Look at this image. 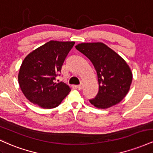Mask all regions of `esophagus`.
Here are the masks:
<instances>
[{
    "instance_id": "34e87169",
    "label": "esophagus",
    "mask_w": 153,
    "mask_h": 153,
    "mask_svg": "<svg viewBox=\"0 0 153 153\" xmlns=\"http://www.w3.org/2000/svg\"><path fill=\"white\" fill-rule=\"evenodd\" d=\"M76 88L78 89V90H81V89H82V84H80V85H77Z\"/></svg>"
}]
</instances>
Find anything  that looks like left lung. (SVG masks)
Listing matches in <instances>:
<instances>
[{"label": "left lung", "instance_id": "8db88e82", "mask_svg": "<svg viewBox=\"0 0 153 153\" xmlns=\"http://www.w3.org/2000/svg\"><path fill=\"white\" fill-rule=\"evenodd\" d=\"M75 48L90 59L97 73L99 92L89 100L91 104L104 109L120 102L129 92L132 80L126 61L101 42L78 44Z\"/></svg>", "mask_w": 153, "mask_h": 153}]
</instances>
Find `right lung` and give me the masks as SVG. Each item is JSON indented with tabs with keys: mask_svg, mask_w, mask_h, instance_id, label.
I'll use <instances>...</instances> for the list:
<instances>
[{
	"mask_svg": "<svg viewBox=\"0 0 153 153\" xmlns=\"http://www.w3.org/2000/svg\"><path fill=\"white\" fill-rule=\"evenodd\" d=\"M74 42H48L30 52L24 59L18 75L26 98L46 109L58 106L71 91L63 82H56Z\"/></svg>",
	"mask_w": 153,
	"mask_h": 153,
	"instance_id": "1",
	"label": "right lung"
}]
</instances>
